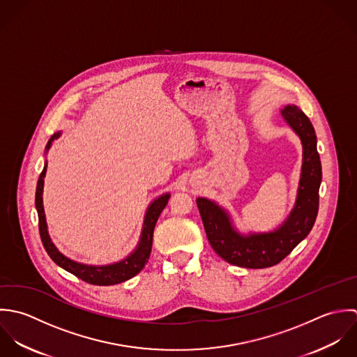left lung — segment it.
Instances as JSON below:
<instances>
[{"label":"left lung","instance_id":"obj_1","mask_svg":"<svg viewBox=\"0 0 357 357\" xmlns=\"http://www.w3.org/2000/svg\"><path fill=\"white\" fill-rule=\"evenodd\" d=\"M282 116L299 135L303 146L298 199L282 227L272 233L240 236L220 207L211 200L197 199V207L211 247L222 259L236 266L264 269L280 264L309 234L317 216L321 162L316 147L314 128L306 114L294 105L285 106Z\"/></svg>","mask_w":357,"mask_h":357}]
</instances>
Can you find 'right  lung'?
<instances>
[{
	"instance_id": "add662e5",
	"label": "right lung",
	"mask_w": 357,
	"mask_h": 357,
	"mask_svg": "<svg viewBox=\"0 0 357 357\" xmlns=\"http://www.w3.org/2000/svg\"><path fill=\"white\" fill-rule=\"evenodd\" d=\"M59 137V134L54 135L50 142L47 143V150L51 147L52 141L56 139ZM47 172V164L44 165L43 172L40 174L38 182H37V190H36V207H37V213H38V227H40V236H41V241L44 244V248L47 250L48 255L51 257V259L59 265L61 268H63L65 271L70 272L74 276H77L78 279H81L85 283L93 285H113L123 283L134 276H137L144 265L147 264V259L150 257L151 252V244H153V231H154V226L157 223V219L160 214L162 213V210L165 208V206L168 204V199L169 195H162L161 197H158L157 200H154L144 218V223H143L142 237H141V243L138 245V248L124 261L114 264V265H107V266H88V265H82V264H77L72 259L66 258L65 255H62L56 247L52 244L48 231H47V222H45V214H44V207H43V189H44V176Z\"/></svg>"
}]
</instances>
